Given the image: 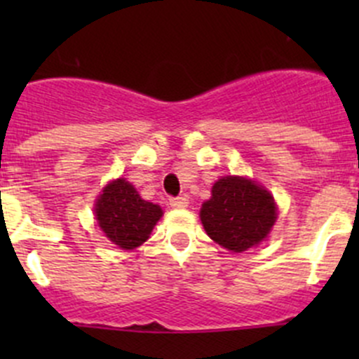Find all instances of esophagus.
<instances>
[{
  "label": "esophagus",
  "mask_w": 359,
  "mask_h": 359,
  "mask_svg": "<svg viewBox=\"0 0 359 359\" xmlns=\"http://www.w3.org/2000/svg\"><path fill=\"white\" fill-rule=\"evenodd\" d=\"M170 206H172V208H186L187 206V198H184V196H177V198H170Z\"/></svg>",
  "instance_id": "obj_1"
}]
</instances>
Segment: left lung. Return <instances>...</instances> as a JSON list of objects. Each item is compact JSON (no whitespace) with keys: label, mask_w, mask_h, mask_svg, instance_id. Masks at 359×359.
I'll list each match as a JSON object with an SVG mask.
<instances>
[{"label":"left lung","mask_w":359,"mask_h":359,"mask_svg":"<svg viewBox=\"0 0 359 359\" xmlns=\"http://www.w3.org/2000/svg\"><path fill=\"white\" fill-rule=\"evenodd\" d=\"M201 222L224 248L245 252L259 245L276 222V205L264 187L241 177H222L203 203Z\"/></svg>","instance_id":"left-lung-1"}]
</instances>
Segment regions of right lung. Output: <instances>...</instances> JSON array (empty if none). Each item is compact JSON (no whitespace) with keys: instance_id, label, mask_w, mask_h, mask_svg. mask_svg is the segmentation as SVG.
I'll return each instance as SVG.
<instances>
[{"instance_id":"1","label":"right lung","mask_w":359,"mask_h":359,"mask_svg":"<svg viewBox=\"0 0 359 359\" xmlns=\"http://www.w3.org/2000/svg\"><path fill=\"white\" fill-rule=\"evenodd\" d=\"M161 213L158 205L142 200L135 187L125 179L107 184L95 205L100 229L123 250H133L142 245Z\"/></svg>"}]
</instances>
